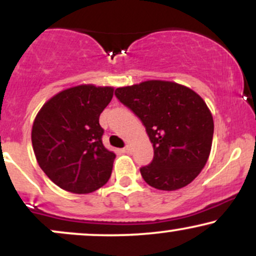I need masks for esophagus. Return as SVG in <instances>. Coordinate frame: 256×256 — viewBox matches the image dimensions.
<instances>
[{
  "label": "esophagus",
  "instance_id": "1",
  "mask_svg": "<svg viewBox=\"0 0 256 256\" xmlns=\"http://www.w3.org/2000/svg\"><path fill=\"white\" fill-rule=\"evenodd\" d=\"M122 152H126V154H128V152H131V148L128 146H126L125 148L122 149Z\"/></svg>",
  "mask_w": 256,
  "mask_h": 256
}]
</instances>
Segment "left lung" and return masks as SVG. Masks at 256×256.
I'll use <instances>...</instances> for the list:
<instances>
[{
	"instance_id": "left-lung-1",
	"label": "left lung",
	"mask_w": 256,
	"mask_h": 256,
	"mask_svg": "<svg viewBox=\"0 0 256 256\" xmlns=\"http://www.w3.org/2000/svg\"><path fill=\"white\" fill-rule=\"evenodd\" d=\"M116 96L142 120L154 148L152 164L140 168L146 184L173 192L200 174L212 149L214 122L198 92L168 80L122 86Z\"/></svg>"
}]
</instances>
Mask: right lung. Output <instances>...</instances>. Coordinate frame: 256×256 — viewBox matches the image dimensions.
<instances>
[{
	"label": "right lung",
	"mask_w": 256,
	"mask_h": 256,
	"mask_svg": "<svg viewBox=\"0 0 256 256\" xmlns=\"http://www.w3.org/2000/svg\"><path fill=\"white\" fill-rule=\"evenodd\" d=\"M113 92V86L76 85L49 98L37 113L31 131L34 156L61 189L89 194L110 179L116 154L102 143L98 119Z\"/></svg>",
	"instance_id": "1"
}]
</instances>
